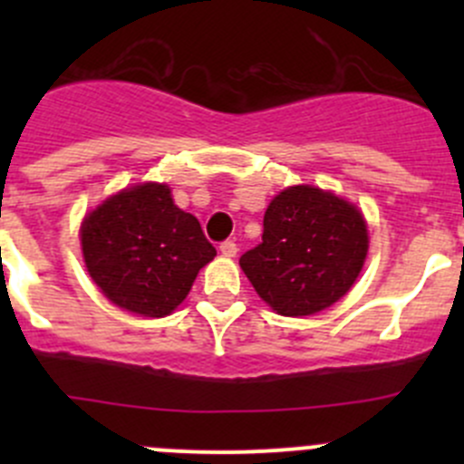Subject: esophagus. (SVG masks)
<instances>
[{"mask_svg":"<svg viewBox=\"0 0 464 464\" xmlns=\"http://www.w3.org/2000/svg\"><path fill=\"white\" fill-rule=\"evenodd\" d=\"M219 254L227 256V258H236V256H237V245L233 240L222 242V245H219Z\"/></svg>","mask_w":464,"mask_h":464,"instance_id":"obj_1","label":"esophagus"}]
</instances>
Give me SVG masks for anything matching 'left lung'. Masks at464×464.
<instances>
[{"label":"left lung","instance_id":"1","mask_svg":"<svg viewBox=\"0 0 464 464\" xmlns=\"http://www.w3.org/2000/svg\"><path fill=\"white\" fill-rule=\"evenodd\" d=\"M242 271L276 314L310 316L350 292L368 254L362 210L314 186H289L265 210Z\"/></svg>","mask_w":464,"mask_h":464}]
</instances>
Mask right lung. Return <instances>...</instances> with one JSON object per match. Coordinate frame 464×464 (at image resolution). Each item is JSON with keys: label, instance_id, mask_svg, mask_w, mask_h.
I'll use <instances>...</instances> for the list:
<instances>
[{"label": "right lung", "instance_id": "add662e5", "mask_svg": "<svg viewBox=\"0 0 464 464\" xmlns=\"http://www.w3.org/2000/svg\"><path fill=\"white\" fill-rule=\"evenodd\" d=\"M82 258L93 283L132 314L168 316L215 258L198 218L172 202L166 184L132 186L85 215Z\"/></svg>", "mask_w": 464, "mask_h": 464}]
</instances>
